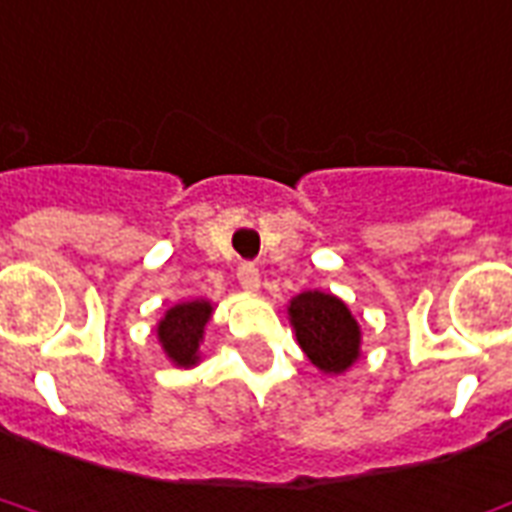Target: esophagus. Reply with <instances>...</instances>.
<instances>
[{
    "mask_svg": "<svg viewBox=\"0 0 512 512\" xmlns=\"http://www.w3.org/2000/svg\"><path fill=\"white\" fill-rule=\"evenodd\" d=\"M238 282H241V287L249 290V293H257V290H260V271H257L252 263H241V266H238Z\"/></svg>",
    "mask_w": 512,
    "mask_h": 512,
    "instance_id": "obj_1",
    "label": "esophagus"
}]
</instances>
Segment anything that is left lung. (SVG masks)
<instances>
[{
    "label": "left lung",
    "mask_w": 512,
    "mask_h": 512,
    "mask_svg": "<svg viewBox=\"0 0 512 512\" xmlns=\"http://www.w3.org/2000/svg\"><path fill=\"white\" fill-rule=\"evenodd\" d=\"M287 314L301 350L320 372L342 374L358 361L361 328L342 298L320 290H306L290 301Z\"/></svg>",
    "instance_id": "obj_1"
}]
</instances>
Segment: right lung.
<instances>
[{
	"label": "right lung",
	"instance_id": "obj_1",
	"mask_svg": "<svg viewBox=\"0 0 512 512\" xmlns=\"http://www.w3.org/2000/svg\"><path fill=\"white\" fill-rule=\"evenodd\" d=\"M211 312L214 306L198 298V301H187V304H176L168 309L157 325L162 350L181 369H189L200 361V342H203V331L211 320Z\"/></svg>",
	"mask_w": 512,
	"mask_h": 512
}]
</instances>
